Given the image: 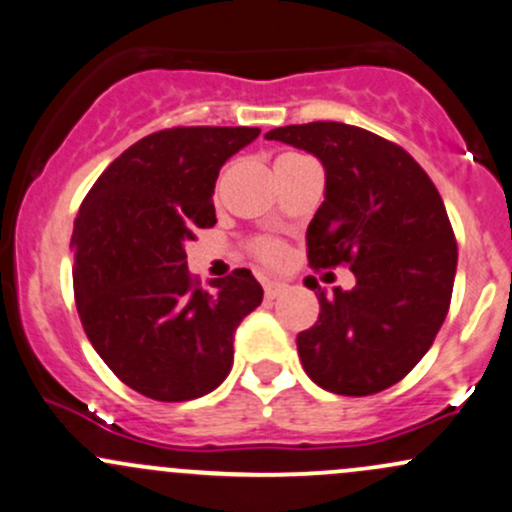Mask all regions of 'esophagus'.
Wrapping results in <instances>:
<instances>
[{"label":"esophagus","instance_id":"1","mask_svg":"<svg viewBox=\"0 0 512 512\" xmlns=\"http://www.w3.org/2000/svg\"><path fill=\"white\" fill-rule=\"evenodd\" d=\"M262 287H265L267 299H274V297H277L279 292H282L284 287H287V284H284V282H277V279H265V282H262Z\"/></svg>","mask_w":512,"mask_h":512}]
</instances>
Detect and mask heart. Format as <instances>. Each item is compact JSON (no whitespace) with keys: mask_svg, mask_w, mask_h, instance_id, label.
<instances>
[{"mask_svg":"<svg viewBox=\"0 0 512 512\" xmlns=\"http://www.w3.org/2000/svg\"><path fill=\"white\" fill-rule=\"evenodd\" d=\"M287 157H289V154H287ZM260 255L265 257V260L277 262L279 257H282V247H279L277 242H262V245H260Z\"/></svg>","mask_w":512,"mask_h":512,"instance_id":"b5f03b06","label":"heart"}]
</instances>
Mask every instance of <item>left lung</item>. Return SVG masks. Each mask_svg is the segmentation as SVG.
<instances>
[{"label":"left lung","instance_id":"obj_1","mask_svg":"<svg viewBox=\"0 0 512 512\" xmlns=\"http://www.w3.org/2000/svg\"><path fill=\"white\" fill-rule=\"evenodd\" d=\"M265 139L324 164L309 262H346L355 274L348 292L316 294L319 321L297 336L306 375L351 397L400 383L434 343L454 289L459 255L437 186L405 149L343 122L277 127Z\"/></svg>","mask_w":512,"mask_h":512}]
</instances>
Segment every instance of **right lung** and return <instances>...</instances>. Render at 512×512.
I'll return each mask as SVG.
<instances>
[{
	"label": "right lung",
	"instance_id": "right-lung-1",
	"mask_svg": "<svg viewBox=\"0 0 512 512\" xmlns=\"http://www.w3.org/2000/svg\"><path fill=\"white\" fill-rule=\"evenodd\" d=\"M260 137L257 127H174L112 161L75 218L73 289L85 333L107 368L142 395L186 402L233 368V338L257 309L250 270L203 289L186 242L215 223L220 166Z\"/></svg>",
	"mask_w": 512,
	"mask_h": 512
}]
</instances>
